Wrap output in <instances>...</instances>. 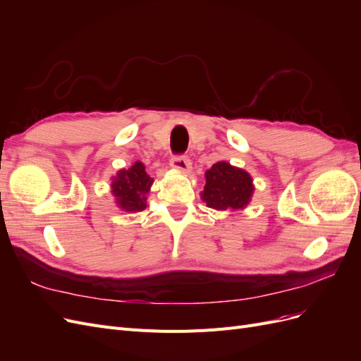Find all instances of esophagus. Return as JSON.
I'll return each instance as SVG.
<instances>
[{
    "instance_id": "esophagus-1",
    "label": "esophagus",
    "mask_w": 361,
    "mask_h": 361,
    "mask_svg": "<svg viewBox=\"0 0 361 361\" xmlns=\"http://www.w3.org/2000/svg\"><path fill=\"white\" fill-rule=\"evenodd\" d=\"M170 166L174 170H179V171H183V173H190L191 171V161L188 159V157H185V155L173 157L171 161H170Z\"/></svg>"
}]
</instances>
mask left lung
Listing matches in <instances>:
<instances>
[{
	"mask_svg": "<svg viewBox=\"0 0 361 361\" xmlns=\"http://www.w3.org/2000/svg\"><path fill=\"white\" fill-rule=\"evenodd\" d=\"M204 178L206 185L200 194L202 200L206 202L207 207L216 211L244 209L255 191L250 174L226 161L215 162L209 170H206Z\"/></svg>",
	"mask_w": 361,
	"mask_h": 361,
	"instance_id": "8db88e82",
	"label": "left lung"
}]
</instances>
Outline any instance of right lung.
Listing matches in <instances>:
<instances>
[{"label":"right lung","instance_id":"add662e5","mask_svg":"<svg viewBox=\"0 0 361 361\" xmlns=\"http://www.w3.org/2000/svg\"><path fill=\"white\" fill-rule=\"evenodd\" d=\"M154 179L146 173L143 162L137 161L126 170H120L113 178L111 192L116 204L126 212H138L146 207V194L149 192Z\"/></svg>","mask_w":361,"mask_h":361}]
</instances>
